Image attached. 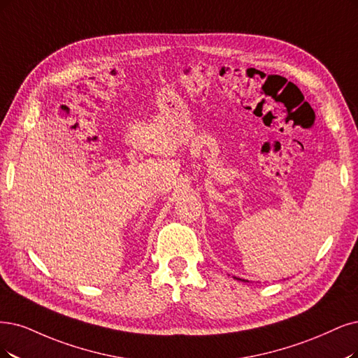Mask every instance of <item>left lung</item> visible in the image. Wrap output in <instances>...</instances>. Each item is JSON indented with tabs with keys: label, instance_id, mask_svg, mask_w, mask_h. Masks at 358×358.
<instances>
[{
	"label": "left lung",
	"instance_id": "8db88e82",
	"mask_svg": "<svg viewBox=\"0 0 358 358\" xmlns=\"http://www.w3.org/2000/svg\"><path fill=\"white\" fill-rule=\"evenodd\" d=\"M239 280H241V279H239Z\"/></svg>",
	"mask_w": 358,
	"mask_h": 358
}]
</instances>
